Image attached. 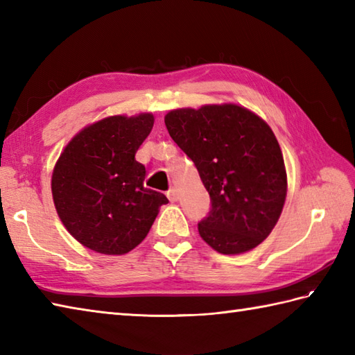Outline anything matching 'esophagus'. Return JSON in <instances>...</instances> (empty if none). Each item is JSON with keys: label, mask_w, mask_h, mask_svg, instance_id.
<instances>
[{"label": "esophagus", "mask_w": 355, "mask_h": 355, "mask_svg": "<svg viewBox=\"0 0 355 355\" xmlns=\"http://www.w3.org/2000/svg\"><path fill=\"white\" fill-rule=\"evenodd\" d=\"M168 198H169V201L175 202V201L178 200V192H177V189H169V191H168Z\"/></svg>", "instance_id": "obj_1"}]
</instances>
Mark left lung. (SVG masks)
<instances>
[{"instance_id":"left-lung-1","label":"left lung","mask_w":355,"mask_h":355,"mask_svg":"<svg viewBox=\"0 0 355 355\" xmlns=\"http://www.w3.org/2000/svg\"><path fill=\"white\" fill-rule=\"evenodd\" d=\"M164 123L210 195L212 207L198 223L200 236L223 254L259 245L286 197L284 157L271 128L235 103L172 110Z\"/></svg>"}]
</instances>
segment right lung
Returning a JSON list of instances; mask_svg holds the SVG:
<instances>
[{"mask_svg": "<svg viewBox=\"0 0 355 355\" xmlns=\"http://www.w3.org/2000/svg\"><path fill=\"white\" fill-rule=\"evenodd\" d=\"M154 116H111L84 128L55 164L51 193L65 229L89 250L125 254L146 238L163 193L143 186L145 166L135 153Z\"/></svg>", "mask_w": 355, "mask_h": 355, "instance_id": "obj_1", "label": "right lung"}]
</instances>
